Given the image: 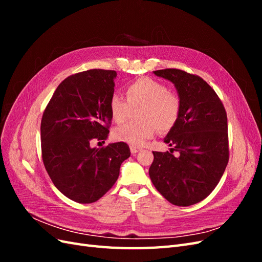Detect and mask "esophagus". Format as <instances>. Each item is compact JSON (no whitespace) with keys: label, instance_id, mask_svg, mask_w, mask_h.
<instances>
[{"label":"esophagus","instance_id":"obj_1","mask_svg":"<svg viewBox=\"0 0 262 262\" xmlns=\"http://www.w3.org/2000/svg\"><path fill=\"white\" fill-rule=\"evenodd\" d=\"M130 150H131V154H137L138 152H140L141 148L136 147V146H130Z\"/></svg>","mask_w":262,"mask_h":262}]
</instances>
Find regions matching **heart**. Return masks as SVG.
<instances>
[{"label": "heart", "instance_id": "b5f03b06", "mask_svg": "<svg viewBox=\"0 0 262 262\" xmlns=\"http://www.w3.org/2000/svg\"><path fill=\"white\" fill-rule=\"evenodd\" d=\"M125 95L126 100L118 94L110 97V115L116 122L121 123L129 118L131 108L141 107L138 112L141 121L118 126L113 132L115 140L141 146L154 136L156 128L161 132H167L176 124L180 100L164 84L153 78L141 77L126 86Z\"/></svg>", "mask_w": 262, "mask_h": 262}]
</instances>
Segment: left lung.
I'll list each match as a JSON object with an SVG mask.
<instances>
[{"instance_id": "1", "label": "left lung", "mask_w": 262, "mask_h": 262, "mask_svg": "<svg viewBox=\"0 0 262 262\" xmlns=\"http://www.w3.org/2000/svg\"><path fill=\"white\" fill-rule=\"evenodd\" d=\"M176 87L180 114L165 137L169 152H153L148 173L166 200L188 207L205 199L228 163L227 116L212 87L200 76L177 69L153 72ZM173 150L178 152L173 156Z\"/></svg>"}]
</instances>
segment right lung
<instances>
[{
  "instance_id": "obj_1",
  "label": "right lung",
  "mask_w": 262,
  "mask_h": 262,
  "mask_svg": "<svg viewBox=\"0 0 262 262\" xmlns=\"http://www.w3.org/2000/svg\"><path fill=\"white\" fill-rule=\"evenodd\" d=\"M116 71L94 69L67 77L53 93L40 125L42 161L61 193L78 203H93L112 188L130 157L123 142L92 147L106 140L112 115Z\"/></svg>"
}]
</instances>
